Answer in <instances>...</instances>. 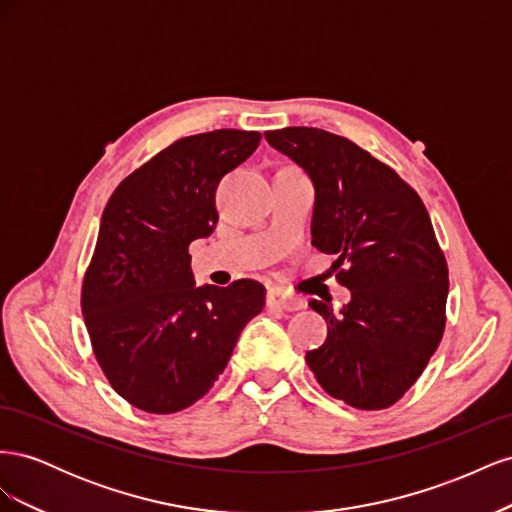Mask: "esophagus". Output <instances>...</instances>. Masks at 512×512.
I'll return each mask as SVG.
<instances>
[{
  "mask_svg": "<svg viewBox=\"0 0 512 512\" xmlns=\"http://www.w3.org/2000/svg\"><path fill=\"white\" fill-rule=\"evenodd\" d=\"M267 305L275 309H284V312H294V309H301L305 303L292 294L284 292L282 288H271L267 292Z\"/></svg>",
  "mask_w": 512,
  "mask_h": 512,
  "instance_id": "obj_1",
  "label": "esophagus"
}]
</instances>
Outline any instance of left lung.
<instances>
[{
	"instance_id": "8db88e82",
	"label": "left lung",
	"mask_w": 512,
	"mask_h": 512,
	"mask_svg": "<svg viewBox=\"0 0 512 512\" xmlns=\"http://www.w3.org/2000/svg\"><path fill=\"white\" fill-rule=\"evenodd\" d=\"M265 138L312 177V245L337 256L335 277L352 297L342 312L309 301L329 333L305 361L331 397L389 408L423 374L446 324L448 267L429 213L391 166L344 136L284 128Z\"/></svg>"
}]
</instances>
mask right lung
Masks as SVG:
<instances>
[{
  "mask_svg": "<svg viewBox=\"0 0 512 512\" xmlns=\"http://www.w3.org/2000/svg\"><path fill=\"white\" fill-rule=\"evenodd\" d=\"M260 132L179 138L123 179L102 213L81 307L96 361L117 395L151 414L209 393L265 286H194L190 243L209 237L220 179L252 156Z\"/></svg>",
  "mask_w": 512,
  "mask_h": 512,
  "instance_id": "1",
  "label": "right lung"
}]
</instances>
